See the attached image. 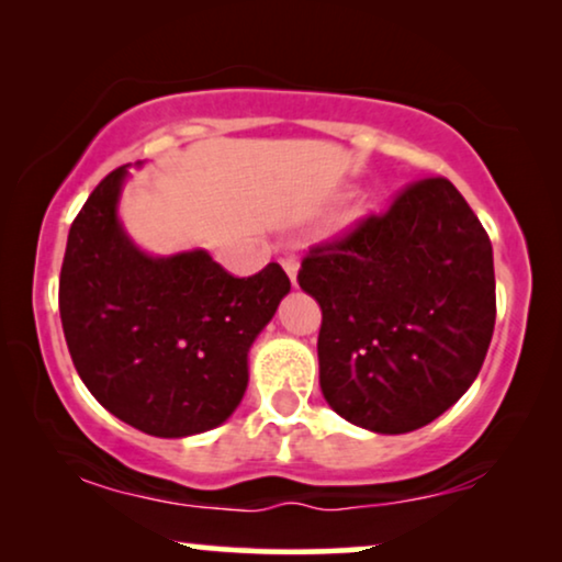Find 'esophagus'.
Returning <instances> with one entry per match:
<instances>
[{
    "label": "esophagus",
    "instance_id": "obj_1",
    "mask_svg": "<svg viewBox=\"0 0 562 562\" xmlns=\"http://www.w3.org/2000/svg\"><path fill=\"white\" fill-rule=\"evenodd\" d=\"M281 266H283V271L289 273L291 283H296V273H299V260H296L294 256H286V258L281 260Z\"/></svg>",
    "mask_w": 562,
    "mask_h": 562
}]
</instances>
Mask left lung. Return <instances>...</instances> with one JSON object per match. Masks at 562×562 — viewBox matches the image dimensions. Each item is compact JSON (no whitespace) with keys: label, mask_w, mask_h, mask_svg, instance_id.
<instances>
[{"label":"left lung","mask_w":562,"mask_h":562,"mask_svg":"<svg viewBox=\"0 0 562 562\" xmlns=\"http://www.w3.org/2000/svg\"><path fill=\"white\" fill-rule=\"evenodd\" d=\"M299 286L322 310V394L350 425L379 435L448 412L494 335V250L448 179L412 183L386 214L312 248Z\"/></svg>","instance_id":"left-lung-1"}]
</instances>
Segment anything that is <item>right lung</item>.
Masks as SVG:
<instances>
[{
  "label": "right lung",
  "mask_w": 562,
  "mask_h": 562,
  "mask_svg": "<svg viewBox=\"0 0 562 562\" xmlns=\"http://www.w3.org/2000/svg\"><path fill=\"white\" fill-rule=\"evenodd\" d=\"M127 166L68 229L58 306L91 396L153 437L220 427L248 389V352L291 291L279 263L235 279L202 248L150 256L120 222Z\"/></svg>",
  "instance_id": "right-lung-1"
}]
</instances>
